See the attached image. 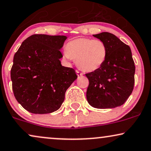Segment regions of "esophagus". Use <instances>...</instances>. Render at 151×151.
<instances>
[{
  "label": "esophagus",
  "mask_w": 151,
  "mask_h": 151,
  "mask_svg": "<svg viewBox=\"0 0 151 151\" xmlns=\"http://www.w3.org/2000/svg\"><path fill=\"white\" fill-rule=\"evenodd\" d=\"M76 72H77V74L78 75V77H82L83 75V72H81L79 70H76Z\"/></svg>",
  "instance_id": "1"
}]
</instances>
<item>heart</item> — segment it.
<instances>
[{"label": "heart", "mask_w": 151, "mask_h": 151, "mask_svg": "<svg viewBox=\"0 0 151 151\" xmlns=\"http://www.w3.org/2000/svg\"><path fill=\"white\" fill-rule=\"evenodd\" d=\"M65 49L64 57L77 60L78 67L86 72L99 70L108 57L107 46L99 39L77 38L68 42Z\"/></svg>", "instance_id": "heart-1"}]
</instances>
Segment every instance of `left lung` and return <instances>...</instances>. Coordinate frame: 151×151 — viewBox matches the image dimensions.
Segmentation results:
<instances>
[{
    "label": "left lung",
    "mask_w": 151,
    "mask_h": 151,
    "mask_svg": "<svg viewBox=\"0 0 151 151\" xmlns=\"http://www.w3.org/2000/svg\"><path fill=\"white\" fill-rule=\"evenodd\" d=\"M93 37L105 43L108 57L101 68L86 74L89 80L87 101L92 107L100 109L118 107L125 103L134 88L135 66L131 50L109 32Z\"/></svg>",
    "instance_id": "8db88e82"
}]
</instances>
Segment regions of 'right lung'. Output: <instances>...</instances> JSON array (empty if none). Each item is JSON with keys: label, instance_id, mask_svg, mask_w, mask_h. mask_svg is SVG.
I'll return each mask as SVG.
<instances>
[{"label": "right lung", "instance_id": "1", "mask_svg": "<svg viewBox=\"0 0 151 151\" xmlns=\"http://www.w3.org/2000/svg\"><path fill=\"white\" fill-rule=\"evenodd\" d=\"M65 36L33 35L16 52L11 69L17 101L28 112L47 114L57 110L66 90L77 78L73 68L61 65L60 50Z\"/></svg>", "mask_w": 151, "mask_h": 151}]
</instances>
